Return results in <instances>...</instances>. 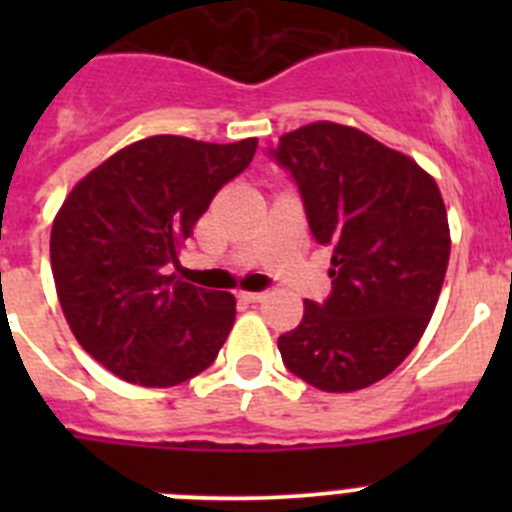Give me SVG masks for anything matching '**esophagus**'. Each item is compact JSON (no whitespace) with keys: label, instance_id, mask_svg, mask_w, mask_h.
<instances>
[{"label":"esophagus","instance_id":"obj_1","mask_svg":"<svg viewBox=\"0 0 512 512\" xmlns=\"http://www.w3.org/2000/svg\"><path fill=\"white\" fill-rule=\"evenodd\" d=\"M266 297V292H238V300L243 302H261Z\"/></svg>","mask_w":512,"mask_h":512}]
</instances>
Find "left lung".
Masks as SVG:
<instances>
[{"label":"left lung","mask_w":512,"mask_h":512,"mask_svg":"<svg viewBox=\"0 0 512 512\" xmlns=\"http://www.w3.org/2000/svg\"><path fill=\"white\" fill-rule=\"evenodd\" d=\"M271 153L295 176L315 241L333 251V292L305 300L279 354L318 390H364L408 359L436 310L451 253L438 184L405 153L328 120L284 133Z\"/></svg>","instance_id":"obj_1"}]
</instances>
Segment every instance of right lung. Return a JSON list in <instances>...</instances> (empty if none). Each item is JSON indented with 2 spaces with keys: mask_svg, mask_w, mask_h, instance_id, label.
Instances as JSON below:
<instances>
[{
  "mask_svg": "<svg viewBox=\"0 0 512 512\" xmlns=\"http://www.w3.org/2000/svg\"><path fill=\"white\" fill-rule=\"evenodd\" d=\"M259 140L151 135L120 148L63 200L51 228L58 302L81 348L125 382L174 387L205 372L235 297L176 279L179 248Z\"/></svg>",
  "mask_w": 512,
  "mask_h": 512,
  "instance_id": "1",
  "label": "right lung"
}]
</instances>
